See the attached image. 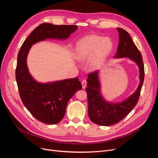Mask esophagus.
I'll use <instances>...</instances> for the list:
<instances>
[{
	"label": "esophagus",
	"instance_id": "esophagus-1",
	"mask_svg": "<svg viewBox=\"0 0 158 158\" xmlns=\"http://www.w3.org/2000/svg\"><path fill=\"white\" fill-rule=\"evenodd\" d=\"M81 84H82V88H86V84H87L86 80V79H82V82H81Z\"/></svg>",
	"mask_w": 158,
	"mask_h": 158
}]
</instances>
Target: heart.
I'll return each instance as SVG.
<instances>
[{
    "instance_id": "1",
    "label": "heart",
    "mask_w": 158,
    "mask_h": 158,
    "mask_svg": "<svg viewBox=\"0 0 158 158\" xmlns=\"http://www.w3.org/2000/svg\"><path fill=\"white\" fill-rule=\"evenodd\" d=\"M112 47L110 38L90 35L79 41L75 49V57L79 61H85L92 56L88 62V68L95 70L102 64Z\"/></svg>"
}]
</instances>
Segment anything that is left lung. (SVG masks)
I'll return each mask as SVG.
<instances>
[{
    "label": "left lung",
    "mask_w": 158,
    "mask_h": 158,
    "mask_svg": "<svg viewBox=\"0 0 158 158\" xmlns=\"http://www.w3.org/2000/svg\"><path fill=\"white\" fill-rule=\"evenodd\" d=\"M119 32V44L114 57H129L139 69V85L136 92L122 102L111 103L106 101L101 94V85L98 81V71L88 74L87 92L88 115L95 124L109 126L123 119L137 104L143 83L145 70L142 56L134 44L129 33L123 29L117 28Z\"/></svg>",
    "instance_id": "1"
}]
</instances>
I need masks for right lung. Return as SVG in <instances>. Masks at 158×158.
<instances>
[{
	"mask_svg": "<svg viewBox=\"0 0 158 158\" xmlns=\"http://www.w3.org/2000/svg\"><path fill=\"white\" fill-rule=\"evenodd\" d=\"M77 28L75 25L41 23L24 41L19 52L15 76L20 97L33 117L43 123H59L64 117L68 102L82 89V85L77 77L48 83L36 82L28 70V52L32 45L38 41L48 38L66 39Z\"/></svg>",
	"mask_w": 158,
	"mask_h": 158,
	"instance_id": "add662e5",
	"label": "right lung"
}]
</instances>
